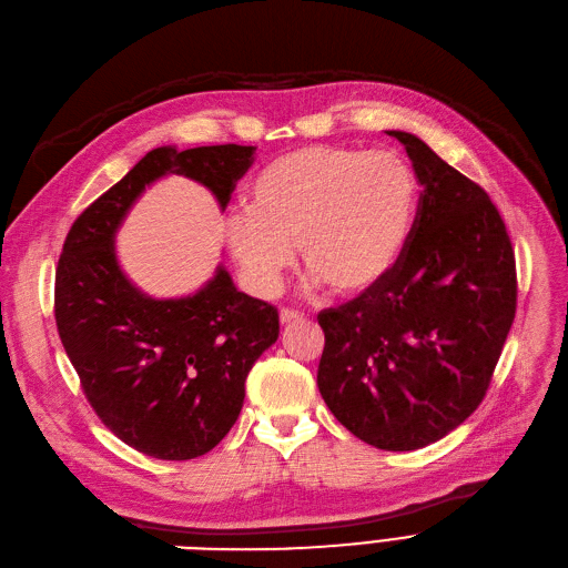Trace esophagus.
<instances>
[{
	"label": "esophagus",
	"mask_w": 568,
	"mask_h": 568,
	"mask_svg": "<svg viewBox=\"0 0 568 568\" xmlns=\"http://www.w3.org/2000/svg\"><path fill=\"white\" fill-rule=\"evenodd\" d=\"M300 320H304V315L300 311H292V308H281V325L287 327V325H294L300 323Z\"/></svg>",
	"instance_id": "obj_1"
}]
</instances>
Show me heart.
Instances as JSON below:
<instances>
[{
    "label": "heart",
    "instance_id": "heart-1",
    "mask_svg": "<svg viewBox=\"0 0 568 568\" xmlns=\"http://www.w3.org/2000/svg\"><path fill=\"white\" fill-rule=\"evenodd\" d=\"M245 209L227 220V245L260 297L281 285L297 243L315 285L336 294L376 287L402 260L417 209L410 164L392 151L306 145L268 162Z\"/></svg>",
    "mask_w": 568,
    "mask_h": 568
}]
</instances>
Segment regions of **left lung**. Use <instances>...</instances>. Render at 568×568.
<instances>
[{"mask_svg": "<svg viewBox=\"0 0 568 568\" xmlns=\"http://www.w3.org/2000/svg\"><path fill=\"white\" fill-rule=\"evenodd\" d=\"M399 139L420 202L406 251L353 302L325 308L317 387L336 420L381 450L450 434L489 387L517 304L515 253L497 206L432 148Z\"/></svg>", "mask_w": 568, "mask_h": 568, "instance_id": "obj_1", "label": "left lung"}]
</instances>
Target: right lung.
Returning a JSON list of instances; mask_svg holds the SVG:
<instances>
[{
	"label": "right lung",
	"mask_w": 568,
	"mask_h": 568,
	"mask_svg": "<svg viewBox=\"0 0 568 568\" xmlns=\"http://www.w3.org/2000/svg\"><path fill=\"white\" fill-rule=\"evenodd\" d=\"M255 145H162L71 225L55 271V323L100 420L155 459H194L234 427L257 357L278 338V311L239 292L223 266L192 297L153 300L122 274L113 236L139 194L179 174L227 206Z\"/></svg>",
	"instance_id": "obj_1"
}]
</instances>
